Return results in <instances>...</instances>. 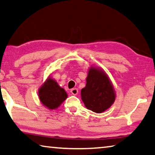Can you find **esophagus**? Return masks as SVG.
Wrapping results in <instances>:
<instances>
[{
  "instance_id": "1",
  "label": "esophagus",
  "mask_w": 155,
  "mask_h": 155,
  "mask_svg": "<svg viewBox=\"0 0 155 155\" xmlns=\"http://www.w3.org/2000/svg\"><path fill=\"white\" fill-rule=\"evenodd\" d=\"M70 92H71L73 95H77L78 93V89L77 88H73L71 90H70Z\"/></svg>"
}]
</instances>
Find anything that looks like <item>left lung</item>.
I'll use <instances>...</instances> for the list:
<instances>
[{
  "label": "left lung",
  "instance_id": "obj_1",
  "mask_svg": "<svg viewBox=\"0 0 155 155\" xmlns=\"http://www.w3.org/2000/svg\"><path fill=\"white\" fill-rule=\"evenodd\" d=\"M85 87L81 90V98L88 109L97 114L106 111L115 99L114 87L106 73L91 67L86 78Z\"/></svg>",
  "mask_w": 155,
  "mask_h": 155
}]
</instances>
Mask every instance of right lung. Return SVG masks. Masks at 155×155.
<instances>
[{"instance_id":"right-lung-1","label":"right lung","mask_w":155,"mask_h":155,"mask_svg":"<svg viewBox=\"0 0 155 155\" xmlns=\"http://www.w3.org/2000/svg\"><path fill=\"white\" fill-rule=\"evenodd\" d=\"M67 93L58 83L48 78L39 90V98L44 106L49 109H55L67 98Z\"/></svg>"}]
</instances>
